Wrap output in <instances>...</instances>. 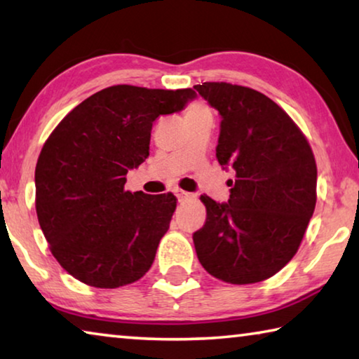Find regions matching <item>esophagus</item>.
I'll list each match as a JSON object with an SVG mask.
<instances>
[{"instance_id":"1","label":"esophagus","mask_w":359,"mask_h":359,"mask_svg":"<svg viewBox=\"0 0 359 359\" xmlns=\"http://www.w3.org/2000/svg\"><path fill=\"white\" fill-rule=\"evenodd\" d=\"M175 196H177L179 201H185V199L190 198V194H188L187 191H182V190H177L175 191Z\"/></svg>"}]
</instances>
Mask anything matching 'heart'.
<instances>
[{
    "instance_id": "heart-1",
    "label": "heart",
    "mask_w": 359,
    "mask_h": 359,
    "mask_svg": "<svg viewBox=\"0 0 359 359\" xmlns=\"http://www.w3.org/2000/svg\"><path fill=\"white\" fill-rule=\"evenodd\" d=\"M203 114H210V111L201 102H194L190 107L187 109V114H185V118L188 117H196V115H203Z\"/></svg>"
}]
</instances>
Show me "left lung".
<instances>
[{
  "mask_svg": "<svg viewBox=\"0 0 359 359\" xmlns=\"http://www.w3.org/2000/svg\"><path fill=\"white\" fill-rule=\"evenodd\" d=\"M193 88L220 114L217 160L234 174L228 203L201 196L208 218L193 234L198 259L223 282L266 280L294 257L312 218V149L288 114L257 90L226 82Z\"/></svg>",
  "mask_w": 359,
  "mask_h": 359,
  "instance_id": "left-lung-1",
  "label": "left lung"
}]
</instances>
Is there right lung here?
Returning a JSON list of instances; mask_svg holds the SVG:
<instances>
[{"instance_id":"obj_1","label":"right lung","mask_w":359,"mask_h":359,"mask_svg":"<svg viewBox=\"0 0 359 359\" xmlns=\"http://www.w3.org/2000/svg\"><path fill=\"white\" fill-rule=\"evenodd\" d=\"M194 98L191 88L114 85L48 136L34 172L36 214L52 255L77 280L118 288L150 269L177 199L126 191L125 175L149 156L154 121Z\"/></svg>"}]
</instances>
